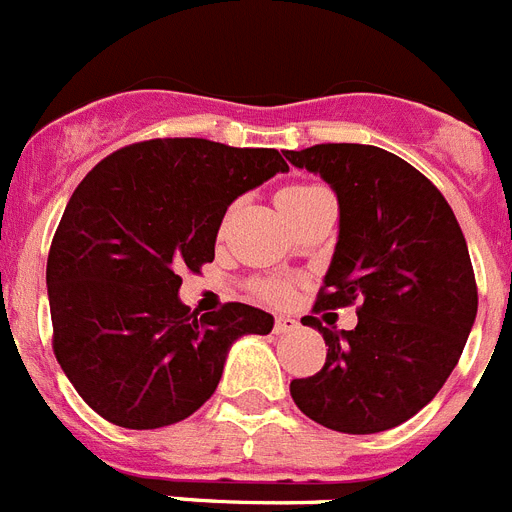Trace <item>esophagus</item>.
<instances>
[{
  "mask_svg": "<svg viewBox=\"0 0 512 512\" xmlns=\"http://www.w3.org/2000/svg\"><path fill=\"white\" fill-rule=\"evenodd\" d=\"M300 323L290 316H277L274 318V334H292V331L298 329Z\"/></svg>",
  "mask_w": 512,
  "mask_h": 512,
  "instance_id": "1",
  "label": "esophagus"
}]
</instances>
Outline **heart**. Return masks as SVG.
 <instances>
[{
  "label": "heart",
  "mask_w": 512,
  "mask_h": 512,
  "mask_svg": "<svg viewBox=\"0 0 512 512\" xmlns=\"http://www.w3.org/2000/svg\"><path fill=\"white\" fill-rule=\"evenodd\" d=\"M323 194V189H318V186H305V183H298V186H287V189L279 191V209L282 212H290V209L300 207V204H305L308 199H313V196ZM261 292H264L266 298L269 300H282L287 298V287L285 285H264L261 287Z\"/></svg>",
  "instance_id": "1"
}]
</instances>
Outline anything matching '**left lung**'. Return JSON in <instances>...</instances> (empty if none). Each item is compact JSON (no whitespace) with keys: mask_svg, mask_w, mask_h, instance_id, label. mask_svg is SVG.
I'll return each instance as SVG.
<instances>
[{"mask_svg":"<svg viewBox=\"0 0 512 512\" xmlns=\"http://www.w3.org/2000/svg\"><path fill=\"white\" fill-rule=\"evenodd\" d=\"M329 183L339 238L316 310L360 300L352 331L326 329V365L290 383L300 412L347 435L391 430L430 404L464 352L476 282L451 204L417 168L373 144L285 152Z\"/></svg>","mask_w":512,"mask_h":512,"instance_id":"left-lung-1","label":"left lung"}]
</instances>
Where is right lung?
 <instances>
[{"label":"right lung","mask_w":512,"mask_h":512,"mask_svg":"<svg viewBox=\"0 0 512 512\" xmlns=\"http://www.w3.org/2000/svg\"><path fill=\"white\" fill-rule=\"evenodd\" d=\"M287 170L266 147L150 139L82 178L46 287L56 360L100 417L129 430L176 425L212 396L240 336L272 331V313L246 303L199 318L178 290L183 269L214 259L227 207Z\"/></svg>","instance_id":"right-lung-1"}]
</instances>
